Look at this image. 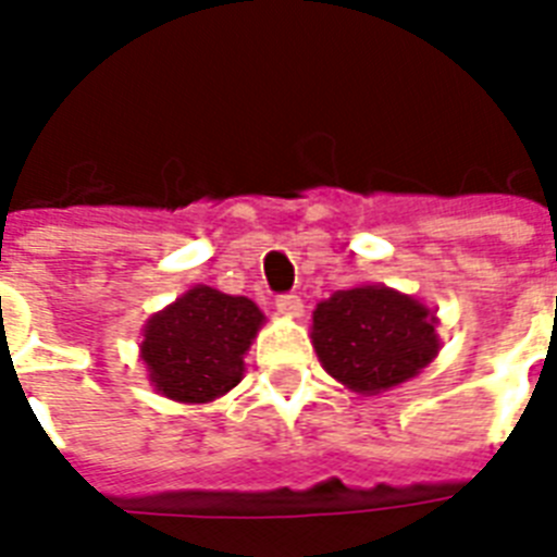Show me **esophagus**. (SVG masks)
<instances>
[{
    "mask_svg": "<svg viewBox=\"0 0 557 557\" xmlns=\"http://www.w3.org/2000/svg\"><path fill=\"white\" fill-rule=\"evenodd\" d=\"M277 309H280V315L300 318L304 315V300H300L297 295H283L277 297Z\"/></svg>",
    "mask_w": 557,
    "mask_h": 557,
    "instance_id": "34e87169",
    "label": "esophagus"
}]
</instances>
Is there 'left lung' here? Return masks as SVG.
<instances>
[{
    "label": "left lung",
    "mask_w": 557,
    "mask_h": 557,
    "mask_svg": "<svg viewBox=\"0 0 557 557\" xmlns=\"http://www.w3.org/2000/svg\"><path fill=\"white\" fill-rule=\"evenodd\" d=\"M438 309L385 283L342 288L312 312V347L335 382L356 394L392 392L438 356Z\"/></svg>",
    "instance_id": "8db88e82"
}]
</instances>
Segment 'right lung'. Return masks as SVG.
<instances>
[{
	"label": "right lung",
	"instance_id": "right-lung-1",
	"mask_svg": "<svg viewBox=\"0 0 557 557\" xmlns=\"http://www.w3.org/2000/svg\"><path fill=\"white\" fill-rule=\"evenodd\" d=\"M265 324L262 309L242 295L193 286L148 318L139 359L157 394L175 403H212L239 385L245 354Z\"/></svg>",
	"mask_w": 557,
	"mask_h": 557
}]
</instances>
